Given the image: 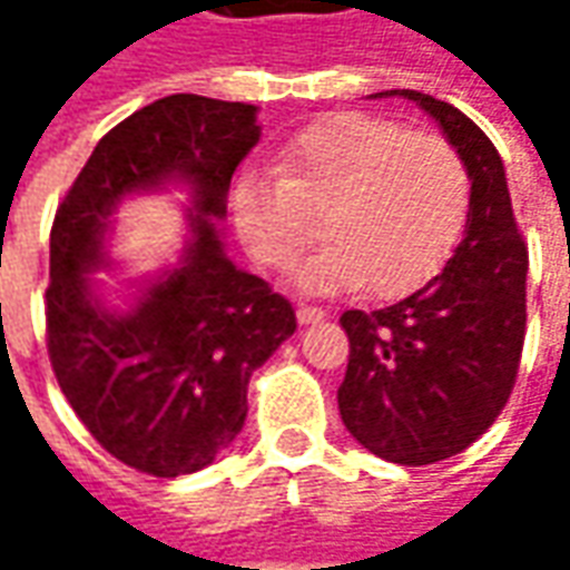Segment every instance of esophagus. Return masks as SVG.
<instances>
[{
    "instance_id": "1",
    "label": "esophagus",
    "mask_w": 570,
    "mask_h": 570,
    "mask_svg": "<svg viewBox=\"0 0 570 570\" xmlns=\"http://www.w3.org/2000/svg\"><path fill=\"white\" fill-rule=\"evenodd\" d=\"M323 317H326V311H323V307H314V304H301V307H297V323H301V326H307V323H320Z\"/></svg>"
}]
</instances>
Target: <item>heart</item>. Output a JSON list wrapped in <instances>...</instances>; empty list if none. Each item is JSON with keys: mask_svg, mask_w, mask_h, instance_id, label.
I'll return each instance as SVG.
<instances>
[{"mask_svg": "<svg viewBox=\"0 0 570 570\" xmlns=\"http://www.w3.org/2000/svg\"><path fill=\"white\" fill-rule=\"evenodd\" d=\"M273 174L244 170L230 215L244 247L269 269H288L323 230L333 240L297 269L304 292L403 295L438 273L453 250L470 174L438 132H409L371 114H336L301 129Z\"/></svg>", "mask_w": 570, "mask_h": 570, "instance_id": "b5f03b06", "label": "heart"}]
</instances>
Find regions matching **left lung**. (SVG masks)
Masks as SVG:
<instances>
[{
  "label": "left lung",
  "mask_w": 570,
  "mask_h": 570,
  "mask_svg": "<svg viewBox=\"0 0 570 570\" xmlns=\"http://www.w3.org/2000/svg\"><path fill=\"white\" fill-rule=\"evenodd\" d=\"M390 95L415 100L444 129L470 174V212L456 250L419 292L340 317L348 333L340 415L374 456L428 466L479 441L514 390L530 259L492 139L448 100Z\"/></svg>",
  "instance_id": "8db88e82"
}]
</instances>
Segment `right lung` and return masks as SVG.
Segmentation results:
<instances>
[{"instance_id":"add662e5","label":"right lung","mask_w":570,"mask_h":570,"mask_svg":"<svg viewBox=\"0 0 570 570\" xmlns=\"http://www.w3.org/2000/svg\"><path fill=\"white\" fill-rule=\"evenodd\" d=\"M256 142L253 104L170 95L117 122L56 208L47 352L59 390L100 448L158 479L203 470L228 448L253 371L297 330L288 297L237 269L215 230ZM170 179L194 199L188 253L129 312H107L90 273L109 265V215L122 195Z\"/></svg>"}]
</instances>
